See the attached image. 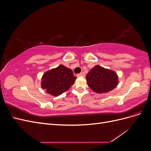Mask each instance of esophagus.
Listing matches in <instances>:
<instances>
[{"mask_svg":"<svg viewBox=\"0 0 151 151\" xmlns=\"http://www.w3.org/2000/svg\"><path fill=\"white\" fill-rule=\"evenodd\" d=\"M77 77H85V74L84 72H81V73H79V74H78L77 75Z\"/></svg>","mask_w":151,"mask_h":151,"instance_id":"34e87169","label":"esophagus"}]
</instances>
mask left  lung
<instances>
[{
    "label": "left lung",
    "instance_id": "obj_1",
    "mask_svg": "<svg viewBox=\"0 0 151 151\" xmlns=\"http://www.w3.org/2000/svg\"><path fill=\"white\" fill-rule=\"evenodd\" d=\"M89 88L97 93H108L115 89L118 83L116 73L100 65H96L86 75Z\"/></svg>",
    "mask_w": 151,
    "mask_h": 151
}]
</instances>
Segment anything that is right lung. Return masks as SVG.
<instances>
[{"mask_svg": "<svg viewBox=\"0 0 151 151\" xmlns=\"http://www.w3.org/2000/svg\"><path fill=\"white\" fill-rule=\"evenodd\" d=\"M76 78L71 69L60 65L45 73L41 84L47 93L57 96L69 89Z\"/></svg>", "mask_w": 151, "mask_h": 151, "instance_id": "right-lung-1", "label": "right lung"}]
</instances>
